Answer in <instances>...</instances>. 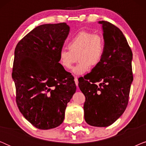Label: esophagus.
<instances>
[{
	"label": "esophagus",
	"mask_w": 146,
	"mask_h": 146,
	"mask_svg": "<svg viewBox=\"0 0 146 146\" xmlns=\"http://www.w3.org/2000/svg\"><path fill=\"white\" fill-rule=\"evenodd\" d=\"M74 81H75V83H76V86L78 87V78L77 77H74Z\"/></svg>",
	"instance_id": "esophagus-1"
}]
</instances>
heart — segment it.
<instances>
[{"mask_svg":"<svg viewBox=\"0 0 146 146\" xmlns=\"http://www.w3.org/2000/svg\"><path fill=\"white\" fill-rule=\"evenodd\" d=\"M69 50L59 52L58 61L65 69H70L77 60L79 63L73 68L77 75L87 72L92 67L99 65L105 52V40L98 34L82 31L76 34L68 44Z\"/></svg>","mask_w":146,"mask_h":146,"instance_id":"b5f03b06","label":"heart"}]
</instances>
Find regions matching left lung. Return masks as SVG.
<instances>
[{
    "instance_id": "8db88e82",
    "label": "left lung",
    "mask_w": 146,
    "mask_h": 146,
    "mask_svg": "<svg viewBox=\"0 0 146 146\" xmlns=\"http://www.w3.org/2000/svg\"><path fill=\"white\" fill-rule=\"evenodd\" d=\"M99 23L105 40L104 55L85 79H78V86L86 98V121L92 126L107 127L122 115L128 104L132 52L118 28L108 21Z\"/></svg>"
}]
</instances>
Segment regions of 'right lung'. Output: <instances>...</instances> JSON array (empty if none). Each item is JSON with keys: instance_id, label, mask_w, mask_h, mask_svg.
<instances>
[{"instance_id": "obj_1", "label": "right lung", "mask_w": 146, "mask_h": 146, "mask_svg": "<svg viewBox=\"0 0 146 146\" xmlns=\"http://www.w3.org/2000/svg\"><path fill=\"white\" fill-rule=\"evenodd\" d=\"M69 32L65 23L38 26L15 48L12 77L16 102L24 117L38 129L60 125L76 92L74 78L58 61Z\"/></svg>"}]
</instances>
